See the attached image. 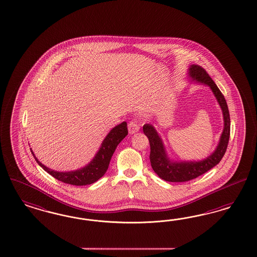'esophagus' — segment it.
<instances>
[{
    "label": "esophagus",
    "mask_w": 257,
    "mask_h": 257,
    "mask_svg": "<svg viewBox=\"0 0 257 257\" xmlns=\"http://www.w3.org/2000/svg\"><path fill=\"white\" fill-rule=\"evenodd\" d=\"M127 128H128V133L131 134H134V133H138L140 130V124L138 123L137 120L133 119L130 121V123L127 124Z\"/></svg>",
    "instance_id": "obj_1"
}]
</instances>
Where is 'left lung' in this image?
<instances>
[{
    "instance_id": "8db88e82",
    "label": "left lung",
    "mask_w": 257,
    "mask_h": 257,
    "mask_svg": "<svg viewBox=\"0 0 257 257\" xmlns=\"http://www.w3.org/2000/svg\"><path fill=\"white\" fill-rule=\"evenodd\" d=\"M189 75L198 81L209 86L215 94L220 108L222 109L224 119L223 133L221 134L220 141L217 148L209 157L199 162H171L166 153V149L161 137L151 124H147L143 126L144 133L149 138L150 145V164L154 172L166 182H187L204 174L216 166L224 156L228 143L230 139V113L226 100L220 90L217 88L213 79L208 75L207 72L199 65H191L189 68Z\"/></svg>"
}]
</instances>
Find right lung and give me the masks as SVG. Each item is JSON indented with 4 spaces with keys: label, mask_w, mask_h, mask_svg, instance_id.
I'll list each match as a JSON object with an SVG mask.
<instances>
[{
    "label": "right lung",
    "mask_w": 257,
    "mask_h": 257,
    "mask_svg": "<svg viewBox=\"0 0 257 257\" xmlns=\"http://www.w3.org/2000/svg\"><path fill=\"white\" fill-rule=\"evenodd\" d=\"M126 135L127 127L125 122L116 125L115 127H113L106 136L104 141L102 142L98 152L96 153V155L94 156L91 163L81 169L70 172H58L50 169L48 167L43 166L42 163L35 157L33 152H31L37 163L55 179L60 182L76 186L87 185L98 181L100 178L107 172L112 154L114 153L119 143L122 141Z\"/></svg>",
    "instance_id": "right-lung-1"
}]
</instances>
